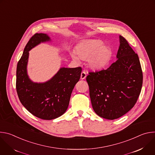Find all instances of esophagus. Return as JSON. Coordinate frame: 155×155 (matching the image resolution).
I'll return each instance as SVG.
<instances>
[{"mask_svg": "<svg viewBox=\"0 0 155 155\" xmlns=\"http://www.w3.org/2000/svg\"><path fill=\"white\" fill-rule=\"evenodd\" d=\"M86 77V73L84 71H83V72L81 73L80 78H81V80H84V79H85Z\"/></svg>", "mask_w": 155, "mask_h": 155, "instance_id": "obj_1", "label": "esophagus"}]
</instances>
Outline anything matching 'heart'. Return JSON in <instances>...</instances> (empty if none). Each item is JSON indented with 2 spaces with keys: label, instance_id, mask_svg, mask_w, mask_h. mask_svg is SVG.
<instances>
[{
  "label": "heart",
  "instance_id": "heart-1",
  "mask_svg": "<svg viewBox=\"0 0 155 155\" xmlns=\"http://www.w3.org/2000/svg\"><path fill=\"white\" fill-rule=\"evenodd\" d=\"M76 53H71L72 58L78 61L79 58L86 60L90 68L99 70L104 68L112 58V52L103 41L98 39H86L80 42L76 47Z\"/></svg>",
  "mask_w": 155,
  "mask_h": 155
}]
</instances>
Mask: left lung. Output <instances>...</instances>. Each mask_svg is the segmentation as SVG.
I'll return each mask as SVG.
<instances>
[{"label": "left lung", "instance_id": "8db88e82", "mask_svg": "<svg viewBox=\"0 0 155 155\" xmlns=\"http://www.w3.org/2000/svg\"><path fill=\"white\" fill-rule=\"evenodd\" d=\"M117 61L106 70L86 77L94 111L107 120L117 119L134 107L141 91L143 75L137 54L121 35Z\"/></svg>", "mask_w": 155, "mask_h": 155}]
</instances>
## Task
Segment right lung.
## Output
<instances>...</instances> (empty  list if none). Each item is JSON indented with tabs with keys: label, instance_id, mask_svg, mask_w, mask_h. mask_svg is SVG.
<instances>
[{
	"label": "right lung",
	"instance_id": "obj_1",
	"mask_svg": "<svg viewBox=\"0 0 155 155\" xmlns=\"http://www.w3.org/2000/svg\"><path fill=\"white\" fill-rule=\"evenodd\" d=\"M47 34H35L26 45L16 68V91L20 102L33 115L51 120L67 110L72 92L80 78L81 68H61L49 80L32 81L27 71L29 51L41 43L51 41Z\"/></svg>",
	"mask_w": 155,
	"mask_h": 155
}]
</instances>
